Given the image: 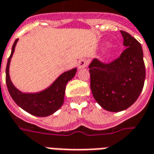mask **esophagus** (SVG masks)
Listing matches in <instances>:
<instances>
[{
    "label": "esophagus",
    "mask_w": 154,
    "mask_h": 154,
    "mask_svg": "<svg viewBox=\"0 0 154 154\" xmlns=\"http://www.w3.org/2000/svg\"><path fill=\"white\" fill-rule=\"evenodd\" d=\"M87 65H88V62L86 59H82L78 61V68H86Z\"/></svg>",
    "instance_id": "esophagus-1"
}]
</instances>
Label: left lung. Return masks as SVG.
I'll list each match as a JSON object with an SVG mask.
<instances>
[{"label": "left lung", "instance_id": "1", "mask_svg": "<svg viewBox=\"0 0 154 154\" xmlns=\"http://www.w3.org/2000/svg\"><path fill=\"white\" fill-rule=\"evenodd\" d=\"M121 33L126 49L120 56L110 63L94 59L89 66L94 100L110 112H120L135 103L145 79L140 43L125 31H121Z\"/></svg>", "mask_w": 154, "mask_h": 154}]
</instances>
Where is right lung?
Here are the masks:
<instances>
[{
  "label": "right lung",
  "mask_w": 154,
  "mask_h": 154,
  "mask_svg": "<svg viewBox=\"0 0 154 154\" xmlns=\"http://www.w3.org/2000/svg\"><path fill=\"white\" fill-rule=\"evenodd\" d=\"M18 40H15L9 57L5 69V82L10 96L18 105L26 112L36 117H47L53 114L62 106L64 100L66 84L75 76L77 68L65 72L58 77L48 89L36 94H24L17 90L11 82L9 75L10 60Z\"/></svg>",
  "instance_id": "add662e5"
}]
</instances>
